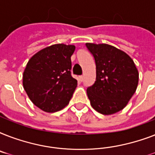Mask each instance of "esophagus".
Listing matches in <instances>:
<instances>
[{"mask_svg": "<svg viewBox=\"0 0 155 155\" xmlns=\"http://www.w3.org/2000/svg\"><path fill=\"white\" fill-rule=\"evenodd\" d=\"M83 80H84V76H83V75H80V76H79V80L82 82Z\"/></svg>", "mask_w": 155, "mask_h": 155, "instance_id": "esophagus-1", "label": "esophagus"}]
</instances>
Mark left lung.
Segmentation results:
<instances>
[{"instance_id": "left-lung-1", "label": "left lung", "mask_w": 155, "mask_h": 155, "mask_svg": "<svg viewBox=\"0 0 155 155\" xmlns=\"http://www.w3.org/2000/svg\"><path fill=\"white\" fill-rule=\"evenodd\" d=\"M95 58L97 78L87 94L95 110L111 115L122 110L138 84L139 74L127 54L108 44L86 43Z\"/></svg>"}]
</instances>
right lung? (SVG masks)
<instances>
[{
  "instance_id": "add662e5",
  "label": "right lung",
  "mask_w": 155,
  "mask_h": 155,
  "mask_svg": "<svg viewBox=\"0 0 155 155\" xmlns=\"http://www.w3.org/2000/svg\"><path fill=\"white\" fill-rule=\"evenodd\" d=\"M74 45H51L34 54L23 72L24 89L33 104L47 113L68 105L77 87L71 75Z\"/></svg>"
}]
</instances>
